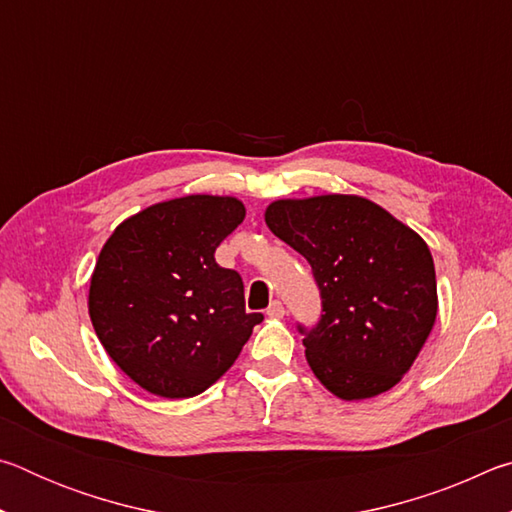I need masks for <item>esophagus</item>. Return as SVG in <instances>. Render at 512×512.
Segmentation results:
<instances>
[{"label":"esophagus","instance_id":"1","mask_svg":"<svg viewBox=\"0 0 512 512\" xmlns=\"http://www.w3.org/2000/svg\"><path fill=\"white\" fill-rule=\"evenodd\" d=\"M266 314L271 316V318H282L284 314H287V309H284V305H282L280 300H273V302H271V307L266 309Z\"/></svg>","mask_w":512,"mask_h":512}]
</instances>
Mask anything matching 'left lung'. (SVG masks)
<instances>
[{"label":"left lung","instance_id":"obj_1","mask_svg":"<svg viewBox=\"0 0 512 512\" xmlns=\"http://www.w3.org/2000/svg\"><path fill=\"white\" fill-rule=\"evenodd\" d=\"M266 225L307 259L316 280L320 318L311 327L298 323V332L320 384L341 400L393 388L436 320L427 244L361 196L275 201Z\"/></svg>","mask_w":512,"mask_h":512}]
</instances>
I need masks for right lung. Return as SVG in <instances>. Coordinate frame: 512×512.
<instances>
[{"mask_svg":"<svg viewBox=\"0 0 512 512\" xmlns=\"http://www.w3.org/2000/svg\"><path fill=\"white\" fill-rule=\"evenodd\" d=\"M244 216L237 198H173L126 219L101 248L90 282L94 332L149 393H203L264 320L246 311L241 275L214 259Z\"/></svg>","mask_w":512,"mask_h":512,"instance_id":"obj_1","label":"right lung"}]
</instances>
